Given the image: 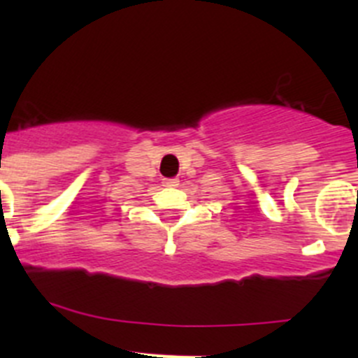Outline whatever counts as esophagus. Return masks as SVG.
Listing matches in <instances>:
<instances>
[{"label":"esophagus","instance_id":"esophagus-1","mask_svg":"<svg viewBox=\"0 0 358 358\" xmlns=\"http://www.w3.org/2000/svg\"><path fill=\"white\" fill-rule=\"evenodd\" d=\"M163 186H166V188H176V186H179V179H177V177H172V179H163Z\"/></svg>","mask_w":358,"mask_h":358}]
</instances>
